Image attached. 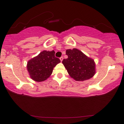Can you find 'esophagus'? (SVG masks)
Listing matches in <instances>:
<instances>
[{
  "label": "esophagus",
  "instance_id": "1",
  "mask_svg": "<svg viewBox=\"0 0 124 124\" xmlns=\"http://www.w3.org/2000/svg\"><path fill=\"white\" fill-rule=\"evenodd\" d=\"M60 60L61 61V62H62V60H63V57H61L60 58Z\"/></svg>",
  "mask_w": 124,
  "mask_h": 124
}]
</instances>
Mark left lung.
Returning a JSON list of instances; mask_svg holds the SVG:
<instances>
[{
    "mask_svg": "<svg viewBox=\"0 0 124 124\" xmlns=\"http://www.w3.org/2000/svg\"><path fill=\"white\" fill-rule=\"evenodd\" d=\"M68 58L62 64L68 73L76 81H84L92 78L96 73L95 62L77 48L66 51Z\"/></svg>",
    "mask_w": 124,
    "mask_h": 124,
    "instance_id": "8db88e82",
    "label": "left lung"
}]
</instances>
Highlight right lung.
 <instances>
[{
	"mask_svg": "<svg viewBox=\"0 0 124 124\" xmlns=\"http://www.w3.org/2000/svg\"><path fill=\"white\" fill-rule=\"evenodd\" d=\"M54 51L44 50L28 62L27 70L30 77L36 82H42L51 75L54 68L60 62L59 58L55 56Z\"/></svg>",
	"mask_w": 124,
	"mask_h": 124,
	"instance_id": "add662e5",
	"label": "right lung"
}]
</instances>
